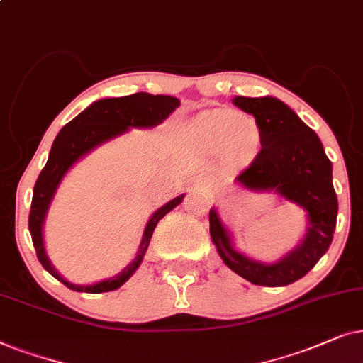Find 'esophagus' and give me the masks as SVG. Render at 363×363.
Listing matches in <instances>:
<instances>
[{
    "label": "esophagus",
    "mask_w": 363,
    "mask_h": 363,
    "mask_svg": "<svg viewBox=\"0 0 363 363\" xmlns=\"http://www.w3.org/2000/svg\"><path fill=\"white\" fill-rule=\"evenodd\" d=\"M197 186H199V187H201V189H207V186L204 184V182H199V184H197Z\"/></svg>",
    "instance_id": "1"
}]
</instances>
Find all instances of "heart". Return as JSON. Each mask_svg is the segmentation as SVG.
I'll return each instance as SVG.
<instances>
[{
    "instance_id": "1",
    "label": "heart",
    "mask_w": 363,
    "mask_h": 363,
    "mask_svg": "<svg viewBox=\"0 0 363 363\" xmlns=\"http://www.w3.org/2000/svg\"><path fill=\"white\" fill-rule=\"evenodd\" d=\"M191 133L211 152L245 157L259 146L260 129L254 118L229 109H209L197 114Z\"/></svg>"
}]
</instances>
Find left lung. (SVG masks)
<instances>
[{"label": "left lung", "mask_w": 363, "mask_h": 363, "mask_svg": "<svg viewBox=\"0 0 363 363\" xmlns=\"http://www.w3.org/2000/svg\"><path fill=\"white\" fill-rule=\"evenodd\" d=\"M232 103L252 114L260 129V151L235 182L249 191L275 192L296 202L307 212V230L301 244L277 262H257L235 250L230 232L212 207V242L227 267L254 286H289L313 269L332 244L339 211L332 162L315 131L282 101L238 96Z\"/></svg>", "instance_id": "obj_1"}]
</instances>
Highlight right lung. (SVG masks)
I'll return each mask as SVG.
<instances>
[{
  "instance_id": "obj_1",
  "label": "right lung",
  "mask_w": 363,
  "mask_h": 363,
  "mask_svg": "<svg viewBox=\"0 0 363 363\" xmlns=\"http://www.w3.org/2000/svg\"><path fill=\"white\" fill-rule=\"evenodd\" d=\"M179 104H181V101L177 98H172V96H152L147 93H136L131 96H124V98L99 99L88 106L74 119L69 121L56 136L46 166L43 167L40 176H38L35 191H33L28 227H30L38 260H40L43 267L52 277L65 284L71 291L101 294L116 291V289L123 286L125 280L131 277L139 265H141L157 222L167 212H171L174 207L181 204L182 199H184V194L174 197L172 201H169L167 204L159 207L151 216L146 229H144L143 240L138 249L136 257H134V260L128 267H124L114 277L101 280V282L91 284V286H77V284L67 282L52 267L51 260L46 255L45 240H43V224H45L48 209H50L52 197L56 194L57 186L61 184L62 177L69 171L72 164H76L81 157H84L86 154L93 151V149L101 146L106 141H109V139L128 133L129 128H154V125L161 124L164 119L169 118V114L174 109L179 108Z\"/></svg>"
}]
</instances>
